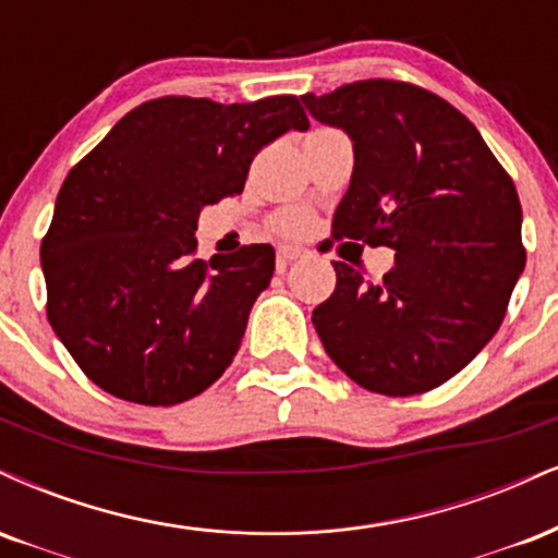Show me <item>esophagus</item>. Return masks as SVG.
<instances>
[{
    "label": "esophagus",
    "mask_w": 558,
    "mask_h": 558,
    "mask_svg": "<svg viewBox=\"0 0 558 558\" xmlns=\"http://www.w3.org/2000/svg\"><path fill=\"white\" fill-rule=\"evenodd\" d=\"M303 247H294V245H279L277 247V258H279V266H287L292 264V260L303 258Z\"/></svg>",
    "instance_id": "34e87169"
}]
</instances>
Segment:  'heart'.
<instances>
[{
	"instance_id": "obj_1",
	"label": "heart",
	"mask_w": 558,
	"mask_h": 558,
	"mask_svg": "<svg viewBox=\"0 0 558 558\" xmlns=\"http://www.w3.org/2000/svg\"><path fill=\"white\" fill-rule=\"evenodd\" d=\"M307 225H311V216L303 208H281L271 216V229H277L284 238H298L305 232Z\"/></svg>"
}]
</instances>
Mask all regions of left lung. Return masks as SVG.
<instances>
[{
    "label": "left lung",
    "mask_w": 558,
    "mask_h": 558,
    "mask_svg": "<svg viewBox=\"0 0 558 558\" xmlns=\"http://www.w3.org/2000/svg\"><path fill=\"white\" fill-rule=\"evenodd\" d=\"M303 101L355 143L331 240L395 251L381 281L331 260L337 287L313 311L324 350L376 395L436 389L499 331L525 268L512 177L460 109L415 83L373 77Z\"/></svg>",
    "instance_id": "left-lung-1"
}]
</instances>
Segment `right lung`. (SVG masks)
Wrapping results in <instances>:
<instances>
[{"label":"right lung","instance_id":"add662e5","mask_svg":"<svg viewBox=\"0 0 558 558\" xmlns=\"http://www.w3.org/2000/svg\"><path fill=\"white\" fill-rule=\"evenodd\" d=\"M307 124L298 96H161L70 169L41 240L46 318L107 395L169 408L229 368L271 281L274 247L203 260L198 214L240 195L253 156Z\"/></svg>","mask_w":558,"mask_h":558}]
</instances>
